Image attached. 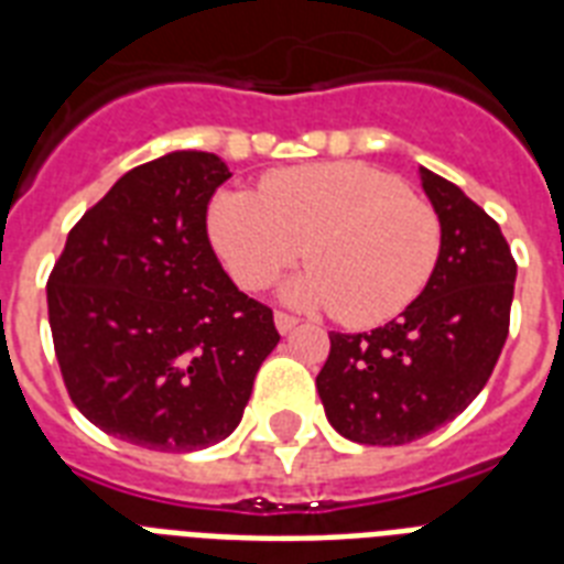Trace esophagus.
I'll return each instance as SVG.
<instances>
[{"mask_svg":"<svg viewBox=\"0 0 564 564\" xmlns=\"http://www.w3.org/2000/svg\"><path fill=\"white\" fill-rule=\"evenodd\" d=\"M295 325H299V318L290 316V313H281V310L274 313V327H278L281 334H290V330H292V327H295Z\"/></svg>","mask_w":564,"mask_h":564,"instance_id":"1","label":"esophagus"}]
</instances>
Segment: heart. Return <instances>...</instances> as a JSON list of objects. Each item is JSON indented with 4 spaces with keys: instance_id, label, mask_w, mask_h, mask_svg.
<instances>
[{
    "instance_id": "obj_1",
    "label": "heart",
    "mask_w": 564,
    "mask_h": 564,
    "mask_svg": "<svg viewBox=\"0 0 564 564\" xmlns=\"http://www.w3.org/2000/svg\"><path fill=\"white\" fill-rule=\"evenodd\" d=\"M207 230L242 290H263L307 254L313 265L286 283V299L336 310L357 327L410 307L442 251L436 210L394 175L357 161L292 166L265 175L260 193H219Z\"/></svg>"
}]
</instances>
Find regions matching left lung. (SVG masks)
Returning <instances> with one entry per match:
<instances>
[{
	"label": "left lung",
	"mask_w": 564,
	"mask_h": 564,
	"mask_svg": "<svg viewBox=\"0 0 564 564\" xmlns=\"http://www.w3.org/2000/svg\"><path fill=\"white\" fill-rule=\"evenodd\" d=\"M442 221L424 292L371 334H330L316 389L327 421L360 445H406L454 421L480 394L509 334L518 265L500 225L463 189L421 166Z\"/></svg>",
	"instance_id": "1"
}]
</instances>
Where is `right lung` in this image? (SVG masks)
Returning <instances> with one entry per match:
<instances>
[{"mask_svg":"<svg viewBox=\"0 0 564 564\" xmlns=\"http://www.w3.org/2000/svg\"><path fill=\"white\" fill-rule=\"evenodd\" d=\"M228 178L210 152L126 172L48 274L66 392L122 442L189 454L228 438L281 339L272 310L234 286L207 239V204Z\"/></svg>","mask_w":564,"mask_h":564,"instance_id":"1","label":"right lung"}]
</instances>
